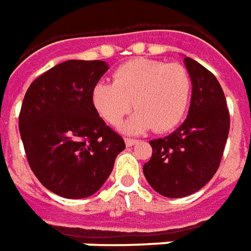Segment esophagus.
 I'll return each instance as SVG.
<instances>
[{
	"label": "esophagus",
	"mask_w": 251,
	"mask_h": 251,
	"mask_svg": "<svg viewBox=\"0 0 251 251\" xmlns=\"http://www.w3.org/2000/svg\"><path fill=\"white\" fill-rule=\"evenodd\" d=\"M137 140H134V138H125V144L126 147H133L134 144H137Z\"/></svg>",
	"instance_id": "34e87169"
}]
</instances>
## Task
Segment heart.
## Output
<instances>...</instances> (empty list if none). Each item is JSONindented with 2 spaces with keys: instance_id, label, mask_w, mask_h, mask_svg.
I'll return each mask as SVG.
<instances>
[{
  "instance_id": "obj_1",
  "label": "heart",
  "mask_w": 251,
  "mask_h": 251,
  "mask_svg": "<svg viewBox=\"0 0 251 251\" xmlns=\"http://www.w3.org/2000/svg\"><path fill=\"white\" fill-rule=\"evenodd\" d=\"M191 88L188 70L179 63L134 59L115 70L113 83H98L91 99L110 125H118L134 107L137 111L124 126L125 131L141 133L153 127L163 133L183 120Z\"/></svg>"
}]
</instances>
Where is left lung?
<instances>
[{
    "mask_svg": "<svg viewBox=\"0 0 251 251\" xmlns=\"http://www.w3.org/2000/svg\"><path fill=\"white\" fill-rule=\"evenodd\" d=\"M184 64L192 82L187 120L169 136L149 141L152 157L144 175L156 192L184 198L203 188L219 168L230 130V114L218 79L191 57Z\"/></svg>",
    "mask_w": 251,
    "mask_h": 251,
    "instance_id": "left-lung-1",
    "label": "left lung"
}]
</instances>
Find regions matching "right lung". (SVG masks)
I'll list each match as a JSON object with an SVG mask.
<instances>
[{
	"instance_id": "add662e5",
	"label": "right lung",
	"mask_w": 251,
	"mask_h": 251,
	"mask_svg": "<svg viewBox=\"0 0 251 251\" xmlns=\"http://www.w3.org/2000/svg\"><path fill=\"white\" fill-rule=\"evenodd\" d=\"M107 68L102 60L60 63L30 83L21 104L19 129L30 169L67 199L95 194L125 149L91 99Z\"/></svg>"
}]
</instances>
